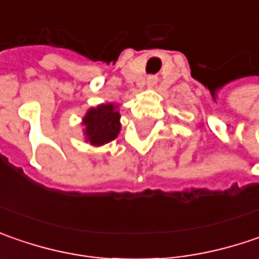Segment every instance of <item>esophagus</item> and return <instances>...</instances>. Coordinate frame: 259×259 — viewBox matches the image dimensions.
I'll list each match as a JSON object with an SVG mask.
<instances>
[{
  "mask_svg": "<svg viewBox=\"0 0 259 259\" xmlns=\"http://www.w3.org/2000/svg\"><path fill=\"white\" fill-rule=\"evenodd\" d=\"M148 84H149V85L156 84V78H153V76H151V78H148Z\"/></svg>",
  "mask_w": 259,
  "mask_h": 259,
  "instance_id": "obj_1",
  "label": "esophagus"
}]
</instances>
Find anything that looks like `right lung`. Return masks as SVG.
<instances>
[{
  "label": "right lung",
  "mask_w": 259,
  "mask_h": 259,
  "mask_svg": "<svg viewBox=\"0 0 259 259\" xmlns=\"http://www.w3.org/2000/svg\"><path fill=\"white\" fill-rule=\"evenodd\" d=\"M85 141L94 146L114 141L120 132V113L114 104H100L90 108L82 118Z\"/></svg>",
  "instance_id": "obj_1"
}]
</instances>
